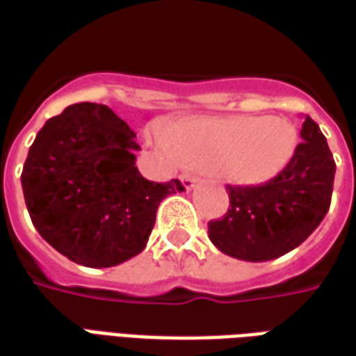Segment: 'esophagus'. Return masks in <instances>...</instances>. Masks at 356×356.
Masks as SVG:
<instances>
[{
    "mask_svg": "<svg viewBox=\"0 0 356 356\" xmlns=\"http://www.w3.org/2000/svg\"><path fill=\"white\" fill-rule=\"evenodd\" d=\"M181 183H183V186H185L186 191H191V188H194V185H196V179L191 177V175H181Z\"/></svg>",
    "mask_w": 356,
    "mask_h": 356,
    "instance_id": "1",
    "label": "esophagus"
}]
</instances>
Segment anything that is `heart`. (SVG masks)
I'll return each instance as SVG.
<instances>
[{"mask_svg":"<svg viewBox=\"0 0 356 356\" xmlns=\"http://www.w3.org/2000/svg\"><path fill=\"white\" fill-rule=\"evenodd\" d=\"M162 147L188 168L216 173L229 183L257 186L275 179L298 147L296 127L278 116L208 118L162 131Z\"/></svg>","mask_w":356,"mask_h":356,"instance_id":"obj_1","label":"heart"}]
</instances>
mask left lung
Segmentation results:
<instances>
[{
    "label": "left lung",
    "mask_w": 356,
    "mask_h": 356,
    "mask_svg": "<svg viewBox=\"0 0 356 356\" xmlns=\"http://www.w3.org/2000/svg\"><path fill=\"white\" fill-rule=\"evenodd\" d=\"M291 162L259 186H227L229 211L209 221L213 246L242 261H270L288 254L328 213L336 162L326 137L305 116Z\"/></svg>",
    "instance_id": "obj_1"
}]
</instances>
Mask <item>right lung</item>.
Segmentation results:
<instances>
[{"instance_id":"add662e5","label":"right lung","mask_w":356,"mask_h":356,"mask_svg":"<svg viewBox=\"0 0 356 356\" xmlns=\"http://www.w3.org/2000/svg\"><path fill=\"white\" fill-rule=\"evenodd\" d=\"M137 150L129 125L97 102L70 104L38 131L20 183L32 223L58 254L106 268L145 250L160 202L185 188L147 181Z\"/></svg>"}]
</instances>
